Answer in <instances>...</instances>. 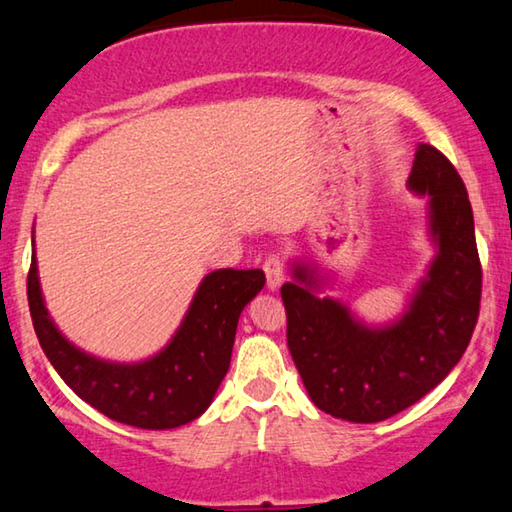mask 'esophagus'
Returning <instances> with one entry per match:
<instances>
[{"label": "esophagus", "instance_id": "obj_1", "mask_svg": "<svg viewBox=\"0 0 512 512\" xmlns=\"http://www.w3.org/2000/svg\"><path fill=\"white\" fill-rule=\"evenodd\" d=\"M264 273H266V284L268 289L275 291L280 289V284L284 282V264L280 257H268L264 262Z\"/></svg>", "mask_w": 512, "mask_h": 512}]
</instances>
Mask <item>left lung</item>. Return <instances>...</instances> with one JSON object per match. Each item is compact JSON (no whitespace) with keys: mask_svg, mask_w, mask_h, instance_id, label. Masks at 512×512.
Returning <instances> with one entry per match:
<instances>
[{"mask_svg":"<svg viewBox=\"0 0 512 512\" xmlns=\"http://www.w3.org/2000/svg\"><path fill=\"white\" fill-rule=\"evenodd\" d=\"M409 189L429 196L438 250L391 325L368 327L343 302L320 298L307 264H293V282L282 284L293 363L311 402L334 418L368 424L409 409L461 361L479 318L481 262L461 176L438 149L420 144Z\"/></svg>","mask_w":512,"mask_h":512,"instance_id":"1","label":"left lung"}]
</instances>
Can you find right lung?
<instances>
[{
  "mask_svg": "<svg viewBox=\"0 0 512 512\" xmlns=\"http://www.w3.org/2000/svg\"><path fill=\"white\" fill-rule=\"evenodd\" d=\"M264 271L219 268L203 277L187 316L167 348L140 363H112L85 354L58 332L40 291L36 253L27 296L47 359L65 384L110 420L140 429H176L212 404L230 368L237 323L264 289Z\"/></svg>",
  "mask_w": 512,
  "mask_h": 512,
  "instance_id": "obj_1",
  "label": "right lung"
}]
</instances>
